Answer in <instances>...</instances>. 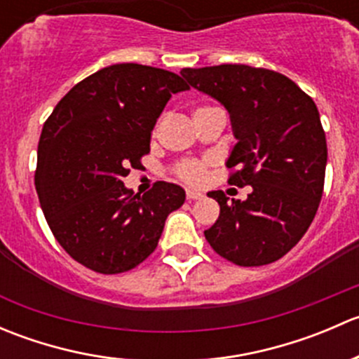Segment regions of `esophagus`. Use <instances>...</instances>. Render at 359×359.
I'll return each mask as SVG.
<instances>
[{
    "instance_id": "34e87169",
    "label": "esophagus",
    "mask_w": 359,
    "mask_h": 359,
    "mask_svg": "<svg viewBox=\"0 0 359 359\" xmlns=\"http://www.w3.org/2000/svg\"><path fill=\"white\" fill-rule=\"evenodd\" d=\"M186 198L187 200H200V198H203V193H200V191H196V189H187Z\"/></svg>"
}]
</instances>
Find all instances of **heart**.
Instances as JSON below:
<instances>
[{
    "label": "heart",
    "mask_w": 359,
    "mask_h": 359,
    "mask_svg": "<svg viewBox=\"0 0 359 359\" xmlns=\"http://www.w3.org/2000/svg\"><path fill=\"white\" fill-rule=\"evenodd\" d=\"M177 175L186 182L198 184L205 179V165L200 161H184L177 168Z\"/></svg>",
    "instance_id": "obj_1"
}]
</instances>
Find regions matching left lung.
<instances>
[{
  "instance_id": "obj_1",
  "label": "left lung",
  "mask_w": 359,
  "mask_h": 359,
  "mask_svg": "<svg viewBox=\"0 0 359 359\" xmlns=\"http://www.w3.org/2000/svg\"><path fill=\"white\" fill-rule=\"evenodd\" d=\"M180 74L229 112L236 144L226 166L238 168L229 184L252 186L245 201L210 191L220 215L205 238L238 266L281 259L309 229L323 194L327 139L316 104L269 69L222 64Z\"/></svg>"
}]
</instances>
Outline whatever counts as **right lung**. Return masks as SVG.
I'll use <instances>...</instances> for the list:
<instances>
[{"instance_id": "1", "label": "right lung", "mask_w": 359, "mask_h": 359, "mask_svg": "<svg viewBox=\"0 0 359 359\" xmlns=\"http://www.w3.org/2000/svg\"><path fill=\"white\" fill-rule=\"evenodd\" d=\"M189 90L175 72L114 64L72 86L43 125L34 184L53 236L69 255L102 274L146 260L165 220L186 201L177 184L144 196L123 184L149 153L151 132L173 93Z\"/></svg>"}]
</instances>
